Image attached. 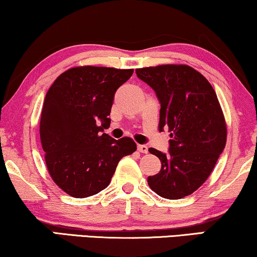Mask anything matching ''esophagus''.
I'll return each instance as SVG.
<instances>
[{"label": "esophagus", "instance_id": "obj_1", "mask_svg": "<svg viewBox=\"0 0 257 257\" xmlns=\"http://www.w3.org/2000/svg\"><path fill=\"white\" fill-rule=\"evenodd\" d=\"M137 149H138L140 153H147V152H149V147H147L146 145H138V146H137Z\"/></svg>", "mask_w": 257, "mask_h": 257}]
</instances>
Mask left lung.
I'll return each instance as SVG.
<instances>
[{
    "label": "left lung",
    "mask_w": 257,
    "mask_h": 257,
    "mask_svg": "<svg viewBox=\"0 0 257 257\" xmlns=\"http://www.w3.org/2000/svg\"><path fill=\"white\" fill-rule=\"evenodd\" d=\"M136 73L160 101L159 130L171 132L168 154L149 149L160 159L161 170L147 182L165 199L185 198L208 179L226 146L227 125L219 99L208 80L188 65L149 66Z\"/></svg>",
    "instance_id": "1"
}]
</instances>
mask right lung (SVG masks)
I'll use <instances>...</instances> for the list:
<instances>
[{"mask_svg": "<svg viewBox=\"0 0 257 257\" xmlns=\"http://www.w3.org/2000/svg\"><path fill=\"white\" fill-rule=\"evenodd\" d=\"M133 69L77 66L59 75L45 96L40 136L45 164L56 185L73 198L106 188L122 157L137 150L128 137L101 133L110 126L117 89Z\"/></svg>", "mask_w": 257, "mask_h": 257, "instance_id": "add662e5", "label": "right lung"}]
</instances>
